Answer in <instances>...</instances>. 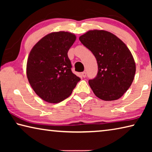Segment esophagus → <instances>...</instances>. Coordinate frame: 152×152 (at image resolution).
Segmentation results:
<instances>
[{"instance_id":"34e87169","label":"esophagus","mask_w":152,"mask_h":152,"mask_svg":"<svg viewBox=\"0 0 152 152\" xmlns=\"http://www.w3.org/2000/svg\"><path fill=\"white\" fill-rule=\"evenodd\" d=\"M81 74H82V76L84 77V78H85V77L86 76V72L85 71L82 72Z\"/></svg>"}]
</instances>
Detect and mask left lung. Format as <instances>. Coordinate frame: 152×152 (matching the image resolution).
Returning a JSON list of instances; mask_svg holds the SVG:
<instances>
[{
    "label": "left lung",
    "mask_w": 152,
    "mask_h": 152,
    "mask_svg": "<svg viewBox=\"0 0 152 152\" xmlns=\"http://www.w3.org/2000/svg\"><path fill=\"white\" fill-rule=\"evenodd\" d=\"M79 39L97 61V75L88 81L94 94L106 101L119 99L134 79L136 67L130 50L116 35L104 30L88 31Z\"/></svg>",
    "instance_id": "1"
}]
</instances>
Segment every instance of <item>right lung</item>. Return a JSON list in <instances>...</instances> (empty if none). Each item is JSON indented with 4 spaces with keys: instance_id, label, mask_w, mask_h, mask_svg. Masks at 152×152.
<instances>
[{
    "instance_id": "1",
    "label": "right lung",
    "mask_w": 152,
    "mask_h": 152,
    "mask_svg": "<svg viewBox=\"0 0 152 152\" xmlns=\"http://www.w3.org/2000/svg\"><path fill=\"white\" fill-rule=\"evenodd\" d=\"M76 39L73 33L59 31L48 34L31 50L27 76L41 99L58 103L68 98L80 78L72 73L68 52Z\"/></svg>"
}]
</instances>
